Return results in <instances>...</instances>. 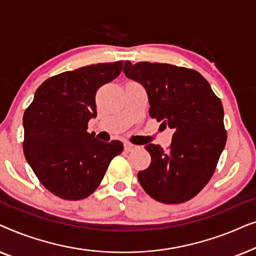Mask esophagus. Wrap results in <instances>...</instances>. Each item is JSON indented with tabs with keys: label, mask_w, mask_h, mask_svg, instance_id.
<instances>
[{
	"label": "esophagus",
	"mask_w": 256,
	"mask_h": 256,
	"mask_svg": "<svg viewBox=\"0 0 256 256\" xmlns=\"http://www.w3.org/2000/svg\"><path fill=\"white\" fill-rule=\"evenodd\" d=\"M124 146L126 152H132V150H134L136 148V146L132 144V143H129V142H124Z\"/></svg>",
	"instance_id": "esophagus-1"
}]
</instances>
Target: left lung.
I'll list each match as a JSON object with an SVG mask.
<instances>
[{
	"instance_id": "8db88e82",
	"label": "left lung",
	"mask_w": 256,
	"mask_h": 256,
	"mask_svg": "<svg viewBox=\"0 0 256 256\" xmlns=\"http://www.w3.org/2000/svg\"><path fill=\"white\" fill-rule=\"evenodd\" d=\"M127 78L141 84L149 99V115L174 129L170 148H144L152 163L138 177L146 194L164 204L190 200L214 172L225 148L222 104L204 76L170 64L124 62Z\"/></svg>"
}]
</instances>
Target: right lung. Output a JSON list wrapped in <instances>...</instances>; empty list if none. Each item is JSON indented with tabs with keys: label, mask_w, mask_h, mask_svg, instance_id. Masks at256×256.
Masks as SVG:
<instances>
[{
	"label": "right lung",
	"mask_w": 256,
	"mask_h": 256,
	"mask_svg": "<svg viewBox=\"0 0 256 256\" xmlns=\"http://www.w3.org/2000/svg\"><path fill=\"white\" fill-rule=\"evenodd\" d=\"M124 62H102L62 72L38 87L24 112V156L48 191L66 200L92 194L120 141L102 142L87 132L96 116V94L122 71Z\"/></svg>",
	"instance_id": "obj_1"
}]
</instances>
